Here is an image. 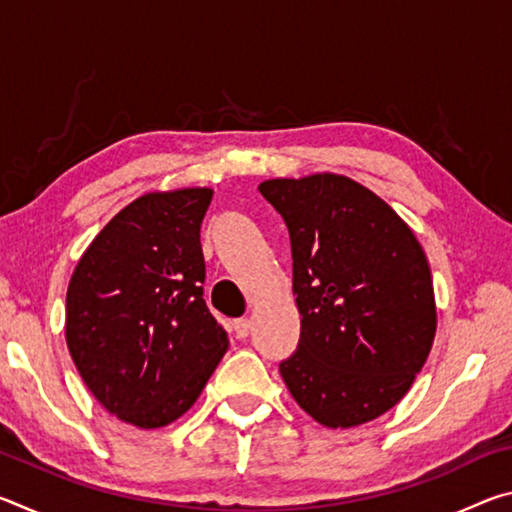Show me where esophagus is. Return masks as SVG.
Wrapping results in <instances>:
<instances>
[{
	"mask_svg": "<svg viewBox=\"0 0 512 512\" xmlns=\"http://www.w3.org/2000/svg\"><path fill=\"white\" fill-rule=\"evenodd\" d=\"M250 320L248 318H239V320H235V323H232V329H235V336L237 339H246V336L250 334Z\"/></svg>",
	"mask_w": 512,
	"mask_h": 512,
	"instance_id": "34e87169",
	"label": "esophagus"
}]
</instances>
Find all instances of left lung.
<instances>
[{
    "label": "left lung",
    "instance_id": "8db88e82",
    "mask_svg": "<svg viewBox=\"0 0 512 512\" xmlns=\"http://www.w3.org/2000/svg\"><path fill=\"white\" fill-rule=\"evenodd\" d=\"M291 237L300 343L284 384L316 422L350 429L409 393L436 336L427 255L391 205L336 173L264 180Z\"/></svg>",
    "mask_w": 512,
    "mask_h": 512
}]
</instances>
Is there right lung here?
Masks as SVG:
<instances>
[{
  "label": "right lung",
  "mask_w": 512,
  "mask_h": 512,
  "mask_svg": "<svg viewBox=\"0 0 512 512\" xmlns=\"http://www.w3.org/2000/svg\"><path fill=\"white\" fill-rule=\"evenodd\" d=\"M212 189L135 198L74 268L65 339L103 409L160 429L192 409L228 350L203 300L201 223Z\"/></svg>",
  "instance_id": "add662e5"
}]
</instances>
